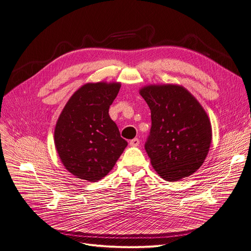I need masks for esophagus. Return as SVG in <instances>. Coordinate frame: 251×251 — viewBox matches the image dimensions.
I'll return each mask as SVG.
<instances>
[{
    "mask_svg": "<svg viewBox=\"0 0 251 251\" xmlns=\"http://www.w3.org/2000/svg\"><path fill=\"white\" fill-rule=\"evenodd\" d=\"M139 144H140V140H139L138 138L132 139V140H130V142H129V145H130L131 147H138Z\"/></svg>",
    "mask_w": 251,
    "mask_h": 251,
    "instance_id": "34e87169",
    "label": "esophagus"
}]
</instances>
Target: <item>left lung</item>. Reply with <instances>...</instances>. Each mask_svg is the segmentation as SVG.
Masks as SVG:
<instances>
[{"label":"left lung","instance_id":"left-lung-1","mask_svg":"<svg viewBox=\"0 0 251 251\" xmlns=\"http://www.w3.org/2000/svg\"><path fill=\"white\" fill-rule=\"evenodd\" d=\"M140 94L151 110L152 126L145 149L153 168L167 181L195 173L212 142V126L204 109L178 85L146 86Z\"/></svg>","mask_w":251,"mask_h":251}]
</instances>
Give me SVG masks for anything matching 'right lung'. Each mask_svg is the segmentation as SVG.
<instances>
[{
  "instance_id": "right-lung-1",
  "label": "right lung",
  "mask_w": 251,
  "mask_h": 251,
  "mask_svg": "<svg viewBox=\"0 0 251 251\" xmlns=\"http://www.w3.org/2000/svg\"><path fill=\"white\" fill-rule=\"evenodd\" d=\"M121 83H88L67 102L54 128V145L66 169L97 181L113 168L127 142L108 114Z\"/></svg>"
}]
</instances>
